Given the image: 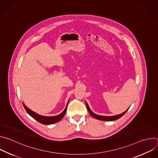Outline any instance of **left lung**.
Listing matches in <instances>:
<instances>
[{
    "label": "left lung",
    "instance_id": "8db88e82",
    "mask_svg": "<svg viewBox=\"0 0 158 158\" xmlns=\"http://www.w3.org/2000/svg\"><path fill=\"white\" fill-rule=\"evenodd\" d=\"M85 104H86V107H87V109L89 112V114H91V116H92L93 118L97 119H99V120H101V121H115V120H117L118 119H119L120 118H121L124 114H125L126 112L127 111V110L129 109V108L126 110L124 111V112H123L122 114H118V115H116V116H100V115H97L96 114H94L93 112H92V110L90 109L87 103L85 102Z\"/></svg>",
    "mask_w": 158,
    "mask_h": 158
}]
</instances>
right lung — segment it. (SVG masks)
I'll list each match as a JSON object with an SVG mask.
<instances>
[{"mask_svg":"<svg viewBox=\"0 0 158 158\" xmlns=\"http://www.w3.org/2000/svg\"><path fill=\"white\" fill-rule=\"evenodd\" d=\"M68 102H69V101H68ZM68 102H67V106L62 113H60V114H59L57 116H43L39 115V114H37L36 112H35L32 111V110H31L30 109H29L24 104H23V106H24L26 112L32 118H33L37 121L39 122L40 123H41L42 124L49 125V124H54V123L59 121L64 116L65 112H66V110H67V109Z\"/></svg>","mask_w":158,"mask_h":158,"instance_id":"obj_1","label":"right lung"}]
</instances>
